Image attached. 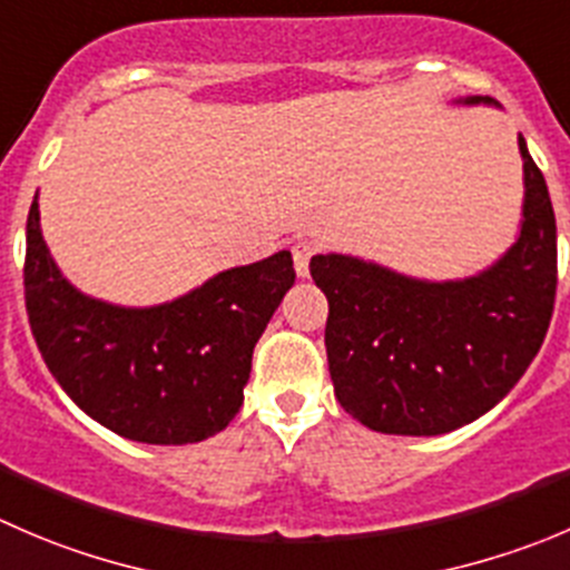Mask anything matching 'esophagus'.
I'll return each mask as SVG.
<instances>
[{
  "mask_svg": "<svg viewBox=\"0 0 570 570\" xmlns=\"http://www.w3.org/2000/svg\"><path fill=\"white\" fill-rule=\"evenodd\" d=\"M314 253H317V247L306 239H301L292 245V262H295V273L301 275V278H306L308 275V262H312Z\"/></svg>",
  "mask_w": 570,
  "mask_h": 570,
  "instance_id": "esophagus-1",
  "label": "esophagus"
}]
</instances>
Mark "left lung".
I'll return each instance as SVG.
<instances>
[{"mask_svg": "<svg viewBox=\"0 0 570 570\" xmlns=\"http://www.w3.org/2000/svg\"><path fill=\"white\" fill-rule=\"evenodd\" d=\"M518 147L527 186L521 234L484 273L434 284L340 253L308 264L328 297L325 353L336 401L373 432H454L490 412L538 356L554 312L557 223L523 136Z\"/></svg>", "mask_w": 570, "mask_h": 570, "instance_id": "1", "label": "left lung"}]
</instances>
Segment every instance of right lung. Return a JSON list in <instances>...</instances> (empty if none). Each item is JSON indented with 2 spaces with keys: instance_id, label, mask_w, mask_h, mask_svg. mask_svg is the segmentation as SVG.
<instances>
[{
  "instance_id": "right-lung-1",
  "label": "right lung",
  "mask_w": 570,
  "mask_h": 570,
  "mask_svg": "<svg viewBox=\"0 0 570 570\" xmlns=\"http://www.w3.org/2000/svg\"><path fill=\"white\" fill-rule=\"evenodd\" d=\"M27 217L24 303L32 336L66 395L136 443L186 445L236 417L258 336L295 284L292 253L225 269L189 295L125 308L77 292Z\"/></svg>"
}]
</instances>
